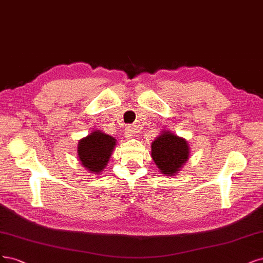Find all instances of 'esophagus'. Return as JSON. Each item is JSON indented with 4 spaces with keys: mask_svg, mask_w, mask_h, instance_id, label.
Returning a JSON list of instances; mask_svg holds the SVG:
<instances>
[{
    "mask_svg": "<svg viewBox=\"0 0 263 263\" xmlns=\"http://www.w3.org/2000/svg\"><path fill=\"white\" fill-rule=\"evenodd\" d=\"M124 134H125V138H126V139H132L133 135H134V130H133V128H131V126H128V128H125Z\"/></svg>",
    "mask_w": 263,
    "mask_h": 263,
    "instance_id": "esophagus-1",
    "label": "esophagus"
}]
</instances>
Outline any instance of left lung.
Instances as JSON below:
<instances>
[{"label":"left lung","mask_w":263,"mask_h":263,"mask_svg":"<svg viewBox=\"0 0 263 263\" xmlns=\"http://www.w3.org/2000/svg\"><path fill=\"white\" fill-rule=\"evenodd\" d=\"M188 142L178 135L163 131L152 142V158L160 173L176 175L189 159Z\"/></svg>","instance_id":"8db88e82"}]
</instances>
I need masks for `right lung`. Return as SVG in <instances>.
<instances>
[{"label": "right lung", "instance_id": "add662e5", "mask_svg": "<svg viewBox=\"0 0 263 263\" xmlns=\"http://www.w3.org/2000/svg\"><path fill=\"white\" fill-rule=\"evenodd\" d=\"M115 146V138L95 130L79 142L78 154L81 164L89 173L100 174L105 169Z\"/></svg>", "mask_w": 263, "mask_h": 263}]
</instances>
